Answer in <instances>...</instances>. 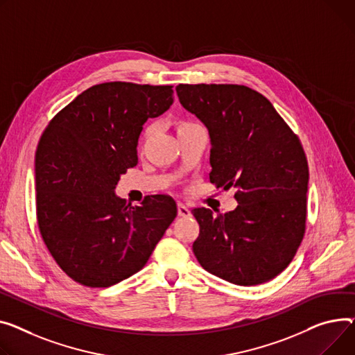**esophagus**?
<instances>
[{"mask_svg":"<svg viewBox=\"0 0 355 355\" xmlns=\"http://www.w3.org/2000/svg\"><path fill=\"white\" fill-rule=\"evenodd\" d=\"M178 216L180 217H190L191 216V211L185 204L178 202Z\"/></svg>","mask_w":355,"mask_h":355,"instance_id":"obj_1","label":"esophagus"}]
</instances>
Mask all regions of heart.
Returning a JSON list of instances; mask_svg holds the SVG:
<instances>
[{
  "label": "heart",
  "instance_id": "obj_1",
  "mask_svg": "<svg viewBox=\"0 0 355 355\" xmlns=\"http://www.w3.org/2000/svg\"><path fill=\"white\" fill-rule=\"evenodd\" d=\"M193 124H196V123H191V121H182V123L180 124V127H178V128H182V127H187V125H193ZM154 130H155V124H148V125L144 128V131H143V137H141V139H143V141H147V139L153 135Z\"/></svg>",
  "mask_w": 355,
  "mask_h": 355
}]
</instances>
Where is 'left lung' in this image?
Listing matches in <instances>:
<instances>
[{"label":"left lung","instance_id":"obj_1","mask_svg":"<svg viewBox=\"0 0 355 355\" xmlns=\"http://www.w3.org/2000/svg\"><path fill=\"white\" fill-rule=\"evenodd\" d=\"M180 103L211 138L209 181L234 187L237 208H193L201 267L237 286L284 271L304 239L309 162L298 135L258 91L239 84H180Z\"/></svg>","mask_w":355,"mask_h":355}]
</instances>
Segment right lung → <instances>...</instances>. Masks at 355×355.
Returning <instances> with one entry per match:
<instances>
[{
	"label": "right lung",
	"instance_id": "1",
	"mask_svg": "<svg viewBox=\"0 0 355 355\" xmlns=\"http://www.w3.org/2000/svg\"><path fill=\"white\" fill-rule=\"evenodd\" d=\"M173 94V85H92L54 115L38 141V230L58 267L81 286L105 288L139 271L177 217L168 196L132 207L114 194L138 162L143 124L170 108Z\"/></svg>",
	"mask_w": 355,
	"mask_h": 355
}]
</instances>
